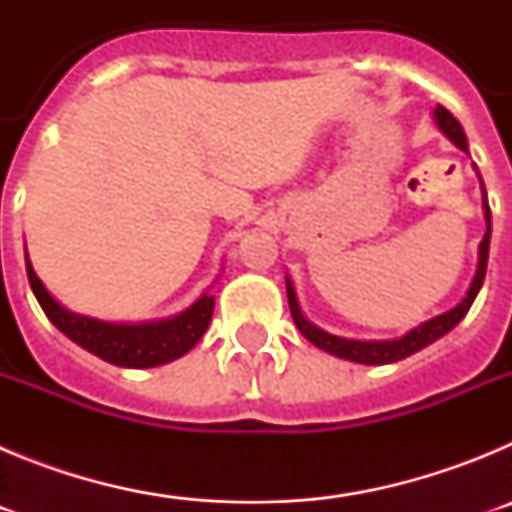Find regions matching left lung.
<instances>
[{
  "label": "left lung",
  "instance_id": "8db88e82",
  "mask_svg": "<svg viewBox=\"0 0 512 512\" xmlns=\"http://www.w3.org/2000/svg\"><path fill=\"white\" fill-rule=\"evenodd\" d=\"M436 125L441 128V133L454 143L456 148H461L464 153H469L467 146V135L461 130L459 120L451 115L446 107L438 104L436 112ZM482 182V179H479ZM482 210H485V220H487V230H485V238L479 243V261H477V274H474L472 284L467 289V297L454 307V310L443 312V315H436V318L425 320L420 323L418 328H413L410 333H405L402 338H395V341H351V338H341V336H333L328 330L318 328V325H312L310 320L302 315L300 310V302H297L295 295V287L292 282L287 279V300H289V310H292V318H295V325L300 328L302 336L312 343V346L323 348L328 354L338 356V359H348V361H356V364H392V361H400V359H408L413 356L415 351L420 348L431 346L433 341H438L441 336H446L454 325L461 323V318L467 315L469 307H472L474 297L479 295V289H482V282H485V271H487V256H490V235H492V215H490V205H487V192H485V184H482Z\"/></svg>",
  "mask_w": 512,
  "mask_h": 512
}]
</instances>
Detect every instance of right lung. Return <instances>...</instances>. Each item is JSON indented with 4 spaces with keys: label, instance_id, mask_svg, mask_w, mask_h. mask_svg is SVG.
I'll return each instance as SVG.
<instances>
[{
    "label": "right lung",
    "instance_id": "1",
    "mask_svg": "<svg viewBox=\"0 0 512 512\" xmlns=\"http://www.w3.org/2000/svg\"><path fill=\"white\" fill-rule=\"evenodd\" d=\"M25 266L35 300L40 302L48 320L76 346L87 348L89 354L115 366L148 369V366H161L179 359L187 351H192L197 341L205 336L207 325L212 320V310H215V297L205 292L192 307H187L174 318L133 325L104 323V320L87 318V315H76V312L66 310L61 302L53 300L51 292L43 287V282L35 274L27 253Z\"/></svg>",
    "mask_w": 512,
    "mask_h": 512
}]
</instances>
